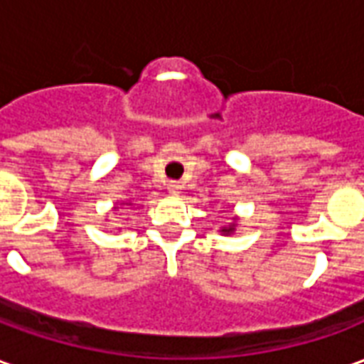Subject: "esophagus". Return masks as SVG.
I'll use <instances>...</instances> for the list:
<instances>
[{
  "label": "esophagus",
  "instance_id": "obj_1",
  "mask_svg": "<svg viewBox=\"0 0 364 364\" xmlns=\"http://www.w3.org/2000/svg\"><path fill=\"white\" fill-rule=\"evenodd\" d=\"M167 191H169L171 195H179V193H181V185L177 181H169L167 183Z\"/></svg>",
  "mask_w": 364,
  "mask_h": 364
}]
</instances>
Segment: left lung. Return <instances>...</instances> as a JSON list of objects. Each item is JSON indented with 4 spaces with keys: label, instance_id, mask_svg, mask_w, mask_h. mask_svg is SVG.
Listing matches in <instances>:
<instances>
[{
    "label": "left lung",
    "instance_id": "1",
    "mask_svg": "<svg viewBox=\"0 0 364 364\" xmlns=\"http://www.w3.org/2000/svg\"><path fill=\"white\" fill-rule=\"evenodd\" d=\"M222 232H224V234H230V232H234V224H232L230 228H222Z\"/></svg>",
    "mask_w": 364,
    "mask_h": 364
}]
</instances>
